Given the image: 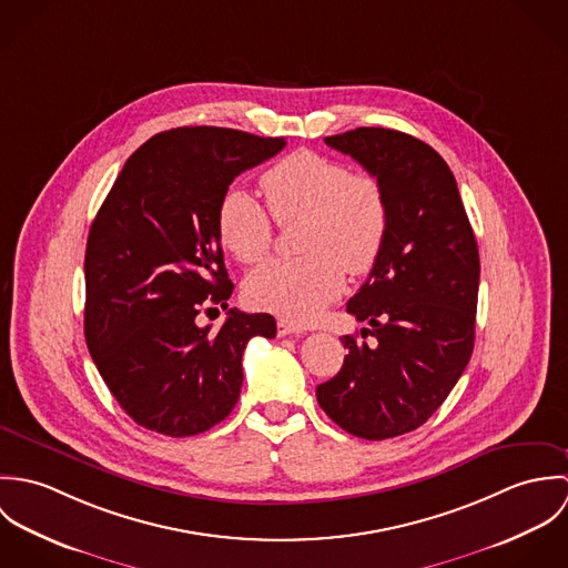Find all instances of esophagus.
I'll return each mask as SVG.
<instances>
[{"mask_svg": "<svg viewBox=\"0 0 568 568\" xmlns=\"http://www.w3.org/2000/svg\"><path fill=\"white\" fill-rule=\"evenodd\" d=\"M288 334L302 336V334H306V329L300 325L288 324V322H277V336H288Z\"/></svg>", "mask_w": 568, "mask_h": 568, "instance_id": "34e87169", "label": "esophagus"}]
</instances>
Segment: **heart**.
<instances>
[{
	"mask_svg": "<svg viewBox=\"0 0 568 568\" xmlns=\"http://www.w3.org/2000/svg\"><path fill=\"white\" fill-rule=\"evenodd\" d=\"M260 185L280 225L300 221L295 244L302 255L257 266L244 282V295L257 311L311 324L343 291L345 271L363 275L376 264L389 232L387 194L376 176L349 172L345 163L313 151L271 165ZM216 230L244 264L262 260L273 243L266 210L239 185L223 194Z\"/></svg>",
	"mask_w": 568,
	"mask_h": 568,
	"instance_id": "obj_1",
	"label": "heart"
}]
</instances>
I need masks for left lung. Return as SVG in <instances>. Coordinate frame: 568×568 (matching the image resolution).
<instances>
[{
	"instance_id": "8db88e82",
	"label": "left lung",
	"mask_w": 568,
	"mask_h": 568,
	"mask_svg": "<svg viewBox=\"0 0 568 568\" xmlns=\"http://www.w3.org/2000/svg\"><path fill=\"white\" fill-rule=\"evenodd\" d=\"M376 176L389 201V232L365 284L347 302L363 327L317 403L343 430L389 439L422 426L448 398L473 347L479 248L455 174L422 140L361 126L325 138ZM373 341L367 342L366 336Z\"/></svg>"
}]
</instances>
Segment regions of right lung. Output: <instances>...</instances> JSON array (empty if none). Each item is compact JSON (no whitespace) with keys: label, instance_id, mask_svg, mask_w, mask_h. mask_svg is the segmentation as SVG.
<instances>
[{"label":"right lung","instance_id":"right-lung-1","mask_svg":"<svg viewBox=\"0 0 568 568\" xmlns=\"http://www.w3.org/2000/svg\"><path fill=\"white\" fill-rule=\"evenodd\" d=\"M284 146L219 126L163 131L126 160L91 223L87 347L118 405L149 430L187 437L223 422L248 338L277 332L266 313L232 308L216 332L196 317L227 308L234 291L216 230L223 194Z\"/></svg>","mask_w":568,"mask_h":568}]
</instances>
